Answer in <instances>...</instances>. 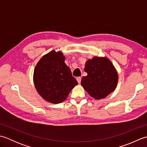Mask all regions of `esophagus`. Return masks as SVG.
<instances>
[{
	"label": "esophagus",
	"instance_id": "obj_1",
	"mask_svg": "<svg viewBox=\"0 0 147 147\" xmlns=\"http://www.w3.org/2000/svg\"><path fill=\"white\" fill-rule=\"evenodd\" d=\"M76 80L78 81V83L80 84L81 83V80H82V78H81V77H77L76 78Z\"/></svg>",
	"mask_w": 147,
	"mask_h": 147
}]
</instances>
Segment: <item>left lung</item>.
<instances>
[{
  "instance_id": "left-lung-1",
  "label": "left lung",
  "mask_w": 147,
  "mask_h": 147,
  "mask_svg": "<svg viewBox=\"0 0 147 147\" xmlns=\"http://www.w3.org/2000/svg\"><path fill=\"white\" fill-rule=\"evenodd\" d=\"M85 71L88 75L83 77L82 86L93 98H104L116 88L117 73L107 58L94 57L89 59L85 63Z\"/></svg>"
}]
</instances>
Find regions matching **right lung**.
I'll return each instance as SVG.
<instances>
[{"instance_id": "1", "label": "right lung", "mask_w": 147, "mask_h": 147, "mask_svg": "<svg viewBox=\"0 0 147 147\" xmlns=\"http://www.w3.org/2000/svg\"><path fill=\"white\" fill-rule=\"evenodd\" d=\"M64 61L62 52L52 51L40 59L34 69L33 82L37 92L53 104L64 101L78 85Z\"/></svg>"}]
</instances>
